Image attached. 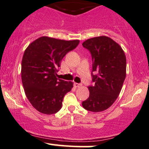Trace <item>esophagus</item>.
Segmentation results:
<instances>
[{"mask_svg": "<svg viewBox=\"0 0 149 149\" xmlns=\"http://www.w3.org/2000/svg\"><path fill=\"white\" fill-rule=\"evenodd\" d=\"M74 87H76V88L80 87H81V84H78V83H74Z\"/></svg>", "mask_w": 149, "mask_h": 149, "instance_id": "1", "label": "esophagus"}]
</instances>
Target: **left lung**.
<instances>
[{"label": "left lung", "instance_id": "left-lung-1", "mask_svg": "<svg viewBox=\"0 0 149 149\" xmlns=\"http://www.w3.org/2000/svg\"><path fill=\"white\" fill-rule=\"evenodd\" d=\"M92 57V81L89 86V97L82 102L88 111L100 112L109 108L117 99L126 74V59L117 42L107 36L90 38L82 43Z\"/></svg>", "mask_w": 149, "mask_h": 149}]
</instances>
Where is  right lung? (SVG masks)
I'll return each mask as SVG.
<instances>
[{
  "label": "right lung",
  "mask_w": 149,
  "mask_h": 149,
  "mask_svg": "<svg viewBox=\"0 0 149 149\" xmlns=\"http://www.w3.org/2000/svg\"><path fill=\"white\" fill-rule=\"evenodd\" d=\"M79 40H64L43 36L28 45L23 54L21 78L25 95L39 112L52 114L60 111L72 81L57 78L64 57L79 45Z\"/></svg>",
  "instance_id": "add662e5"
}]
</instances>
